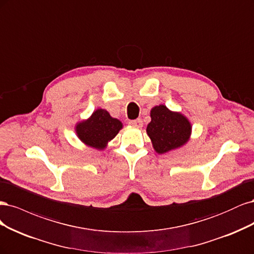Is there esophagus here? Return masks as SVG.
Masks as SVG:
<instances>
[{"mask_svg":"<svg viewBox=\"0 0 254 254\" xmlns=\"http://www.w3.org/2000/svg\"><path fill=\"white\" fill-rule=\"evenodd\" d=\"M128 125L135 127H142V120L141 119H135V120H129Z\"/></svg>","mask_w":254,"mask_h":254,"instance_id":"obj_1","label":"esophagus"}]
</instances>
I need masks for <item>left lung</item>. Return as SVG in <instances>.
<instances>
[{"instance_id": "8db88e82", "label": "left lung", "mask_w": 254, "mask_h": 254, "mask_svg": "<svg viewBox=\"0 0 254 254\" xmlns=\"http://www.w3.org/2000/svg\"><path fill=\"white\" fill-rule=\"evenodd\" d=\"M151 122L146 127L155 152L166 154L185 145L191 137L192 126L185 115L159 104L151 110Z\"/></svg>"}]
</instances>
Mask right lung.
Here are the masks:
<instances>
[{
  "mask_svg": "<svg viewBox=\"0 0 254 254\" xmlns=\"http://www.w3.org/2000/svg\"><path fill=\"white\" fill-rule=\"evenodd\" d=\"M121 128L122 122L113 118L110 113L103 109H97L91 117L78 122L75 127L80 140L96 150H104Z\"/></svg>",
  "mask_w": 254,
  "mask_h": 254,
  "instance_id": "add662e5",
  "label": "right lung"
}]
</instances>
